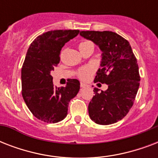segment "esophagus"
<instances>
[{"mask_svg": "<svg viewBox=\"0 0 158 158\" xmlns=\"http://www.w3.org/2000/svg\"><path fill=\"white\" fill-rule=\"evenodd\" d=\"M87 86L86 84H84V83H80V87L81 88H85Z\"/></svg>", "mask_w": 158, "mask_h": 158, "instance_id": "obj_1", "label": "esophagus"}]
</instances>
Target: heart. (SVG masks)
I'll return each mask as SVG.
<instances>
[{
	"instance_id": "heart-1",
	"label": "heart",
	"mask_w": 158,
	"mask_h": 158,
	"mask_svg": "<svg viewBox=\"0 0 158 158\" xmlns=\"http://www.w3.org/2000/svg\"><path fill=\"white\" fill-rule=\"evenodd\" d=\"M88 43H89V42H84V43H80L79 46L85 45V44H88ZM94 72H95V67L94 65H90L89 64V65H85V66L81 67L80 69H78L77 75L82 80H87V79H89L94 74Z\"/></svg>"
}]
</instances>
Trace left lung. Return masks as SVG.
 <instances>
[{
  "label": "left lung",
  "instance_id": "obj_1",
  "mask_svg": "<svg viewBox=\"0 0 158 158\" xmlns=\"http://www.w3.org/2000/svg\"><path fill=\"white\" fill-rule=\"evenodd\" d=\"M83 38L98 45L102 53L101 68L94 82L108 85L95 95L89 105L92 120L98 125H110L122 120L134 105L139 87V65L130 43L111 31H82Z\"/></svg>",
  "mask_w": 158,
  "mask_h": 158
}]
</instances>
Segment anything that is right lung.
<instances>
[{"instance_id": "obj_1", "label": "right lung", "mask_w": 158, "mask_h": 158, "mask_svg": "<svg viewBox=\"0 0 158 158\" xmlns=\"http://www.w3.org/2000/svg\"><path fill=\"white\" fill-rule=\"evenodd\" d=\"M79 30L48 31L31 43L21 70L22 96L32 114L47 123L66 117L69 102L80 88L78 79H69L66 86L54 87L51 71L60 62L61 48L75 38Z\"/></svg>"}]
</instances>
